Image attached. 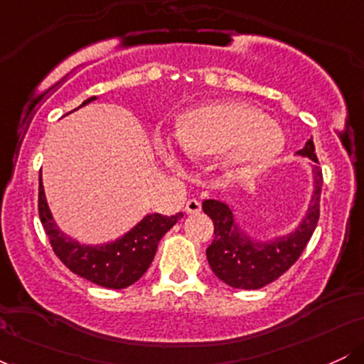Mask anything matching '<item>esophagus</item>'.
Masks as SVG:
<instances>
[{
	"mask_svg": "<svg viewBox=\"0 0 364 364\" xmlns=\"http://www.w3.org/2000/svg\"><path fill=\"white\" fill-rule=\"evenodd\" d=\"M185 210L188 212V214H200V212H202V203H200L198 200L190 198V200H188V202H186Z\"/></svg>",
	"mask_w": 364,
	"mask_h": 364,
	"instance_id": "34e87169",
	"label": "esophagus"
}]
</instances>
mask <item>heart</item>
I'll list each match as a JSON object with an SVG mask.
<instances>
[{"instance_id":"obj_1","label":"heart","mask_w":364,"mask_h":364,"mask_svg":"<svg viewBox=\"0 0 364 364\" xmlns=\"http://www.w3.org/2000/svg\"><path fill=\"white\" fill-rule=\"evenodd\" d=\"M176 136L190 156L224 154L225 169L235 174L265 166L286 141L277 124L245 102H212L188 111L178 121Z\"/></svg>"}]
</instances>
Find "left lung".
Wrapping results in <instances>:
<instances>
[{"mask_svg": "<svg viewBox=\"0 0 364 364\" xmlns=\"http://www.w3.org/2000/svg\"><path fill=\"white\" fill-rule=\"evenodd\" d=\"M298 154L310 157L315 162V191L306 217L289 236L269 243H255L241 232L235 223L232 210L225 203L219 200L203 202V212L214 223V241L207 248V260L217 277L235 289H260L267 284L277 281L301 257L318 224L323 174L318 168L320 162L313 140H308Z\"/></svg>", "mask_w": 364, "mask_h": 364, "instance_id": "obj_1", "label": "left lung"}]
</instances>
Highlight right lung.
Listing matches in <instances>:
<instances>
[{
    "mask_svg": "<svg viewBox=\"0 0 364 364\" xmlns=\"http://www.w3.org/2000/svg\"><path fill=\"white\" fill-rule=\"evenodd\" d=\"M92 101H95V97L87 99L82 106ZM37 207L53 252L63 262V265L68 267L73 274L107 289H124L139 281L152 263L159 241L183 217V214L171 217L162 214L147 215L132 231L112 243L83 246L63 235L54 224L41 178Z\"/></svg>",
    "mask_w": 364,
    "mask_h": 364,
    "instance_id": "right-lung-1",
    "label": "right lung"
}]
</instances>
